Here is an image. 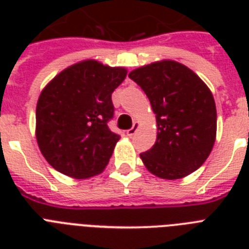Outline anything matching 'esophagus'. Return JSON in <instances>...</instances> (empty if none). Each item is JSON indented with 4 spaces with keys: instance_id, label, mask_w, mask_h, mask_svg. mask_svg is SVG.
I'll return each mask as SVG.
<instances>
[{
    "instance_id": "34e87169",
    "label": "esophagus",
    "mask_w": 249,
    "mask_h": 249,
    "mask_svg": "<svg viewBox=\"0 0 249 249\" xmlns=\"http://www.w3.org/2000/svg\"><path fill=\"white\" fill-rule=\"evenodd\" d=\"M138 129H140V123H138V121H134V124H133L132 128L129 129V130H126V136L128 137L134 136Z\"/></svg>"
}]
</instances>
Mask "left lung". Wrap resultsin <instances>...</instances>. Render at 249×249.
Instances as JSON below:
<instances>
[{
	"mask_svg": "<svg viewBox=\"0 0 249 249\" xmlns=\"http://www.w3.org/2000/svg\"><path fill=\"white\" fill-rule=\"evenodd\" d=\"M129 77L141 86L156 115L158 136L141 159L163 179H179L203 165L216 141L212 91L194 71L174 60L136 68Z\"/></svg>",
	"mask_w": 249,
	"mask_h": 249,
	"instance_id": "obj_1",
	"label": "left lung"
}]
</instances>
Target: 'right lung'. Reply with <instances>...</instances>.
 Listing matches in <instances>:
<instances>
[{
  "instance_id": "1",
  "label": "right lung",
  "mask_w": 249,
  "mask_h": 249,
  "mask_svg": "<svg viewBox=\"0 0 249 249\" xmlns=\"http://www.w3.org/2000/svg\"><path fill=\"white\" fill-rule=\"evenodd\" d=\"M126 68L88 59L58 73L41 91L36 107V140L41 154L60 173L85 179L102 173L119 134L109 130L111 95Z\"/></svg>"
}]
</instances>
